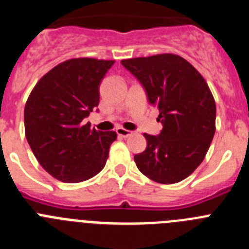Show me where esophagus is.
<instances>
[{
	"mask_svg": "<svg viewBox=\"0 0 249 249\" xmlns=\"http://www.w3.org/2000/svg\"><path fill=\"white\" fill-rule=\"evenodd\" d=\"M117 135L120 136V137H123V138H126L128 137V136L132 135V132L128 131V129H124V128H117Z\"/></svg>",
	"mask_w": 249,
	"mask_h": 249,
	"instance_id": "obj_1",
	"label": "esophagus"
}]
</instances>
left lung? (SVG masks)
Listing matches in <instances>:
<instances>
[{"instance_id": "left-lung-1", "label": "left lung", "mask_w": 249, "mask_h": 249, "mask_svg": "<svg viewBox=\"0 0 249 249\" xmlns=\"http://www.w3.org/2000/svg\"><path fill=\"white\" fill-rule=\"evenodd\" d=\"M137 77L163 124L160 136L144 133L147 147L135 156L152 181H183L202 163L215 132V102L210 87L188 61L173 53L121 61Z\"/></svg>"}]
</instances>
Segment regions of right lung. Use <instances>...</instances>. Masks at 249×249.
<instances>
[{
	"label": "right lung",
	"instance_id": "right-lung-1",
	"mask_svg": "<svg viewBox=\"0 0 249 249\" xmlns=\"http://www.w3.org/2000/svg\"><path fill=\"white\" fill-rule=\"evenodd\" d=\"M114 61L72 58L36 83L25 106V133L39 164L66 183L100 173L116 132L91 128L85 120L100 102V83Z\"/></svg>",
	"mask_w": 249,
	"mask_h": 249
}]
</instances>
